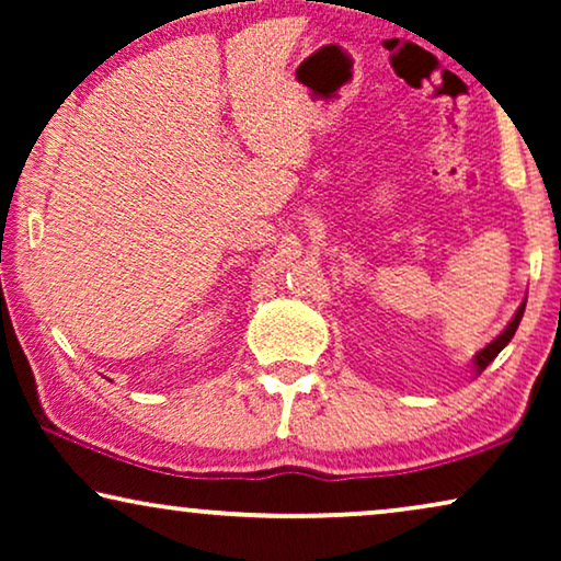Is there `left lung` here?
I'll return each instance as SVG.
<instances>
[{"mask_svg":"<svg viewBox=\"0 0 561 561\" xmlns=\"http://www.w3.org/2000/svg\"><path fill=\"white\" fill-rule=\"evenodd\" d=\"M524 309H526V304H520V309L516 311V317L511 319V324L503 329V334L495 336V340L490 342L485 350L478 352V357H474V367H478V373L485 370V367L497 357V352H501V350L505 347V344H508V342L513 340V334H516V329H518V324H520V317H524Z\"/></svg>","mask_w":561,"mask_h":561,"instance_id":"left-lung-1","label":"left lung"}]
</instances>
